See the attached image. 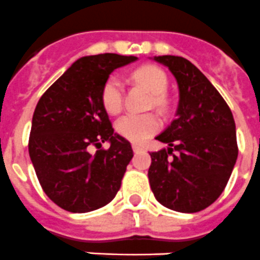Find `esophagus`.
<instances>
[{
    "instance_id": "34e87169",
    "label": "esophagus",
    "mask_w": 260,
    "mask_h": 260,
    "mask_svg": "<svg viewBox=\"0 0 260 260\" xmlns=\"http://www.w3.org/2000/svg\"><path fill=\"white\" fill-rule=\"evenodd\" d=\"M132 149H134V152H141V150H144V147H141V145H139V144H132Z\"/></svg>"
}]
</instances>
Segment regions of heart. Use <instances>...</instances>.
<instances>
[{
    "label": "heart",
    "instance_id": "heart-1",
    "mask_svg": "<svg viewBox=\"0 0 260 260\" xmlns=\"http://www.w3.org/2000/svg\"><path fill=\"white\" fill-rule=\"evenodd\" d=\"M132 78L136 82L147 87L154 93V103L164 106L165 100L161 96L168 88V78L162 70L152 64H145L136 69L132 73ZM102 104L108 113L120 112L123 107V82L117 75H111L104 82L102 88ZM160 128V119L154 113L135 115L128 113L120 117L116 123V131L120 136L125 137L135 143H141L152 136Z\"/></svg>",
    "mask_w": 260,
    "mask_h": 260
}]
</instances>
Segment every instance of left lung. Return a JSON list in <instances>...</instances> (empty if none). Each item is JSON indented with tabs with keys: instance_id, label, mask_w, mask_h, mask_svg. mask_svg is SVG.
I'll use <instances>...</instances> for the list:
<instances>
[{
	"instance_id": "left-lung-1",
	"label": "left lung",
	"mask_w": 260,
	"mask_h": 260,
	"mask_svg": "<svg viewBox=\"0 0 260 260\" xmlns=\"http://www.w3.org/2000/svg\"><path fill=\"white\" fill-rule=\"evenodd\" d=\"M177 80L176 119L156 140L168 144L152 152L150 189L165 208L197 213L223 191L238 157L235 121L228 103L193 63L182 56H154Z\"/></svg>"
}]
</instances>
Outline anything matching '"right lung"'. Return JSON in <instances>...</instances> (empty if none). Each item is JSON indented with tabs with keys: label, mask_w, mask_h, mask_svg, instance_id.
<instances>
[{
	"label": "right lung",
	"mask_w": 260,
	"mask_h": 260,
	"mask_svg": "<svg viewBox=\"0 0 260 260\" xmlns=\"http://www.w3.org/2000/svg\"><path fill=\"white\" fill-rule=\"evenodd\" d=\"M136 56H83L43 93L36 107L29 154L43 191L59 208L88 213L103 208L119 191L134 157L129 141L113 134L102 104V88L113 70ZM108 141L110 148L100 150ZM91 146L97 153L89 152Z\"/></svg>",
	"instance_id": "right-lung-1"
}]
</instances>
